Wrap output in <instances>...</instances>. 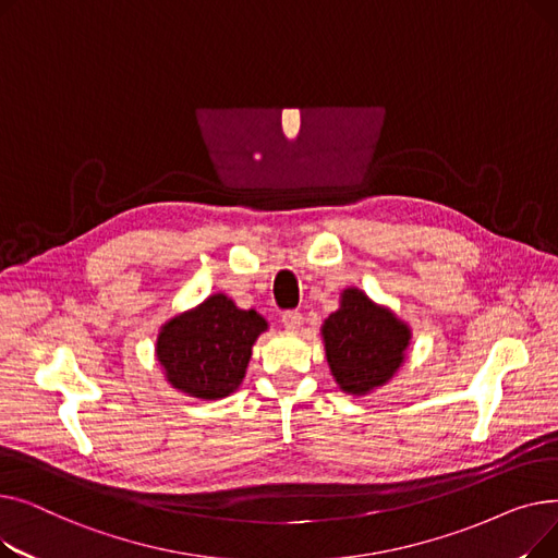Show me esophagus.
Listing matches in <instances>:
<instances>
[{
  "label": "esophagus",
  "mask_w": 558,
  "mask_h": 558,
  "mask_svg": "<svg viewBox=\"0 0 558 558\" xmlns=\"http://www.w3.org/2000/svg\"><path fill=\"white\" fill-rule=\"evenodd\" d=\"M282 326L287 332H299L303 328V314L291 310V312H284L282 314Z\"/></svg>",
  "instance_id": "obj_1"
}]
</instances>
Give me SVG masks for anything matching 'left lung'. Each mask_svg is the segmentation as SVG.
I'll return each mask as SVG.
<instances>
[{
	"instance_id": "left-lung-1",
	"label": "left lung",
	"mask_w": 558,
	"mask_h": 558,
	"mask_svg": "<svg viewBox=\"0 0 558 558\" xmlns=\"http://www.w3.org/2000/svg\"><path fill=\"white\" fill-rule=\"evenodd\" d=\"M320 337L339 389L348 396H368L400 371L412 330L362 289L348 287L339 299V310L320 326Z\"/></svg>"
}]
</instances>
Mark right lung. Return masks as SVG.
Segmentation results:
<instances>
[{
  "mask_svg": "<svg viewBox=\"0 0 558 558\" xmlns=\"http://www.w3.org/2000/svg\"><path fill=\"white\" fill-rule=\"evenodd\" d=\"M269 330L255 310H240L226 294L169 318L158 332L156 357L171 389L201 400L238 391L253 355V343Z\"/></svg>",
  "mask_w": 558,
  "mask_h": 558,
  "instance_id": "add662e5",
  "label": "right lung"
}]
</instances>
